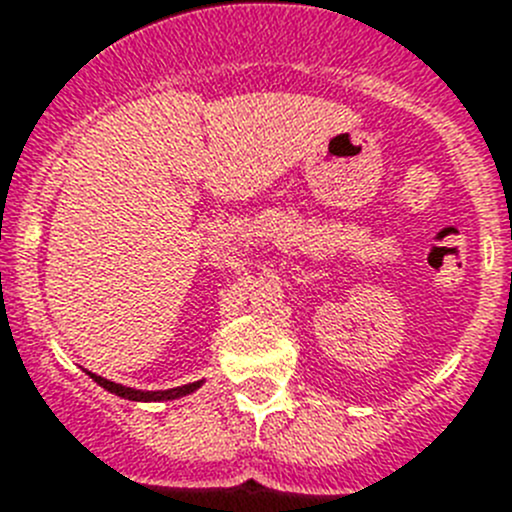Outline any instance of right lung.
<instances>
[{
    "label": "right lung",
    "instance_id": "1",
    "mask_svg": "<svg viewBox=\"0 0 512 512\" xmlns=\"http://www.w3.org/2000/svg\"><path fill=\"white\" fill-rule=\"evenodd\" d=\"M88 374H90V371H88ZM90 379H93L95 384L103 386V389L111 391V394L123 396V399H131V401H164V399H179V396L191 394V391L199 389V386H202V381H194V384H186V386H179V389H169V391H136V389H128V386L113 384V381L103 379V376H98V374H90Z\"/></svg>",
    "mask_w": 512,
    "mask_h": 512
}]
</instances>
